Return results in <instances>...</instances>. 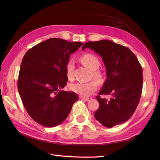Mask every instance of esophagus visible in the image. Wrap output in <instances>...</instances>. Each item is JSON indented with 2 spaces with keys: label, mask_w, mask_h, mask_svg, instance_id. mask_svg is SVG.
I'll use <instances>...</instances> for the list:
<instances>
[{
  "label": "esophagus",
  "mask_w": 160,
  "mask_h": 160,
  "mask_svg": "<svg viewBox=\"0 0 160 160\" xmlns=\"http://www.w3.org/2000/svg\"><path fill=\"white\" fill-rule=\"evenodd\" d=\"M80 99H82L84 101H89V98H87V97H83V96H80Z\"/></svg>",
  "instance_id": "esophagus-1"
}]
</instances>
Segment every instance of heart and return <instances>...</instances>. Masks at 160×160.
<instances>
[{
  "label": "heart",
  "mask_w": 160,
  "mask_h": 160,
  "mask_svg": "<svg viewBox=\"0 0 160 160\" xmlns=\"http://www.w3.org/2000/svg\"><path fill=\"white\" fill-rule=\"evenodd\" d=\"M80 61L84 66L91 70V77L94 80H91L88 82H76L70 84L69 89L81 96H88L92 94L98 89V82L102 83L104 80L103 73L100 71V61L99 58L91 53H84L80 57ZM73 69L74 62L73 60L68 61L66 65L67 77L69 80H73Z\"/></svg>",
  "instance_id": "heart-1"
}]
</instances>
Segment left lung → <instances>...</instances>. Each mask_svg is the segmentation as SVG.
<instances>
[{
	"instance_id": "8db88e82",
	"label": "left lung",
	"mask_w": 160,
	"mask_h": 160,
	"mask_svg": "<svg viewBox=\"0 0 160 160\" xmlns=\"http://www.w3.org/2000/svg\"><path fill=\"white\" fill-rule=\"evenodd\" d=\"M90 48L100 55L107 68V80L96 99L100 104L94 116L103 126L112 128L127 121L140 100L143 76L142 68L128 47L111 40L89 41L82 50ZM101 94L111 95L108 101Z\"/></svg>"
}]
</instances>
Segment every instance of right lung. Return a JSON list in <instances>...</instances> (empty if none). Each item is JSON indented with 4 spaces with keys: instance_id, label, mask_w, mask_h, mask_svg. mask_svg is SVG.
I'll return each mask as SVG.
<instances>
[{
    "instance_id": "1",
    "label": "right lung",
    "mask_w": 160,
    "mask_h": 160,
    "mask_svg": "<svg viewBox=\"0 0 160 160\" xmlns=\"http://www.w3.org/2000/svg\"><path fill=\"white\" fill-rule=\"evenodd\" d=\"M80 42L52 38L29 49L18 75V90L29 116L37 123L53 127L65 120L75 102L74 92L61 91L68 78L66 65Z\"/></svg>"
}]
</instances>
